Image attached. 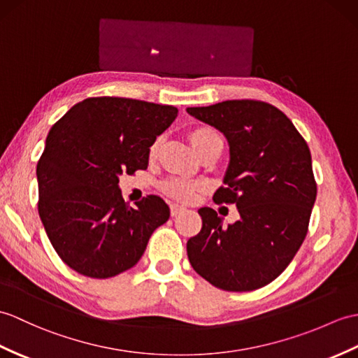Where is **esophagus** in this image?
Returning <instances> with one entry per match:
<instances>
[{"label": "esophagus", "instance_id": "34e87169", "mask_svg": "<svg viewBox=\"0 0 358 358\" xmlns=\"http://www.w3.org/2000/svg\"><path fill=\"white\" fill-rule=\"evenodd\" d=\"M185 212H186L185 207H181L178 204H172L171 206V215H172V217H178V215L185 213Z\"/></svg>", "mask_w": 358, "mask_h": 358}]
</instances>
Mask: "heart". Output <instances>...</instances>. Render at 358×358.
<instances>
[{
	"instance_id": "heart-1",
	"label": "heart",
	"mask_w": 358,
	"mask_h": 358,
	"mask_svg": "<svg viewBox=\"0 0 358 358\" xmlns=\"http://www.w3.org/2000/svg\"><path fill=\"white\" fill-rule=\"evenodd\" d=\"M220 134L215 129L209 127H196L192 131L189 132V140L192 146L195 148V151H201V149L212 141L213 138H218ZM162 146V138H155L152 141V145L149 146V157L151 159H155L157 154L160 151ZM203 189L201 182H195V181H187V180H180V178H171L166 180L163 182V190L169 196L180 199V201H192V199L196 196L199 190Z\"/></svg>"
}]
</instances>
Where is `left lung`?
<instances>
[{"label":"left lung","mask_w":358,"mask_h":358,"mask_svg":"<svg viewBox=\"0 0 358 358\" xmlns=\"http://www.w3.org/2000/svg\"><path fill=\"white\" fill-rule=\"evenodd\" d=\"M187 113L226 136V186L213 201L236 204L241 215L224 227L210 207L199 209L203 227L187 241L189 262L226 292L265 287L288 267L308 231L317 195L310 148L292 120L267 102L226 101Z\"/></svg>","instance_id":"left-lung-1"}]
</instances>
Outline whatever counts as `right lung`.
<instances>
[{
    "mask_svg": "<svg viewBox=\"0 0 358 358\" xmlns=\"http://www.w3.org/2000/svg\"><path fill=\"white\" fill-rule=\"evenodd\" d=\"M178 110L127 97H88L50 129L36 166L38 212L56 253L84 276L129 270L154 230L169 220L160 196L131 207L119 176L148 168L149 146Z\"/></svg>",
    "mask_w": 358,
    "mask_h": 358,
    "instance_id": "1",
    "label": "right lung"
}]
</instances>
